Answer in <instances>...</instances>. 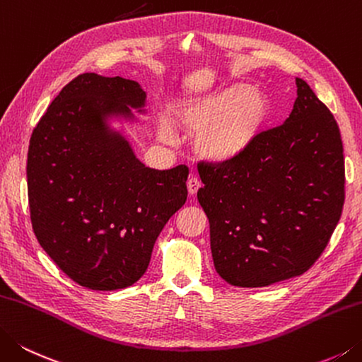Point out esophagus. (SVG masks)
<instances>
[{"label":"esophagus","instance_id":"obj_1","mask_svg":"<svg viewBox=\"0 0 362 362\" xmlns=\"http://www.w3.org/2000/svg\"><path fill=\"white\" fill-rule=\"evenodd\" d=\"M202 187V182L199 178H195V176H190L189 181H187V190H189V195H197L199 192V189Z\"/></svg>","mask_w":362,"mask_h":362}]
</instances>
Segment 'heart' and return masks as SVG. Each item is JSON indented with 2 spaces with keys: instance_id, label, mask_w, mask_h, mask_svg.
Instances as JSON below:
<instances>
[{
  "instance_id": "obj_1",
  "label": "heart",
  "mask_w": 362,
  "mask_h": 362,
  "mask_svg": "<svg viewBox=\"0 0 362 362\" xmlns=\"http://www.w3.org/2000/svg\"><path fill=\"white\" fill-rule=\"evenodd\" d=\"M272 113V102L247 83L219 88L206 96L189 100L178 112V122L197 134V151L213 162L241 158L254 145ZM160 137L173 140L168 122L160 124Z\"/></svg>"
}]
</instances>
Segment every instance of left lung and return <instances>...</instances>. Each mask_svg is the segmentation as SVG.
<instances>
[{
    "instance_id": "8db88e82",
    "label": "left lung",
    "mask_w": 362,
    "mask_h": 362,
    "mask_svg": "<svg viewBox=\"0 0 362 362\" xmlns=\"http://www.w3.org/2000/svg\"><path fill=\"white\" fill-rule=\"evenodd\" d=\"M287 121L230 162H200L197 192L209 221L214 268L235 287H268L318 260L345 200L344 146L336 119L296 78Z\"/></svg>"
}]
</instances>
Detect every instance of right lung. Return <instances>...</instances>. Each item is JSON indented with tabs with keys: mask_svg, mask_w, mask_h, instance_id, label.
Returning <instances> with one entry per match:
<instances>
[{
	"mask_svg": "<svg viewBox=\"0 0 362 362\" xmlns=\"http://www.w3.org/2000/svg\"><path fill=\"white\" fill-rule=\"evenodd\" d=\"M134 80L88 72L69 81L37 126L26 162L34 235L58 268L90 290L131 287L187 199L186 165L145 167L110 119L145 113Z\"/></svg>",
	"mask_w": 362,
	"mask_h": 362,
	"instance_id": "obj_1",
	"label": "right lung"
}]
</instances>
